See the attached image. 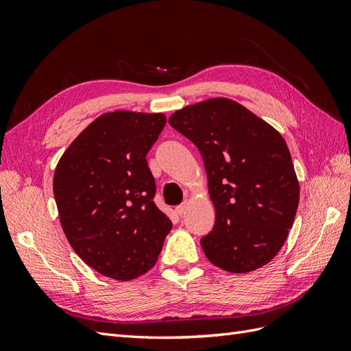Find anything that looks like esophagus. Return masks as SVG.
I'll return each instance as SVG.
<instances>
[{
    "label": "esophagus",
    "mask_w": 351,
    "mask_h": 351,
    "mask_svg": "<svg viewBox=\"0 0 351 351\" xmlns=\"http://www.w3.org/2000/svg\"><path fill=\"white\" fill-rule=\"evenodd\" d=\"M186 208H187V202H184V204H182L180 206H177V208H176L177 215L183 217V215H184V212H186Z\"/></svg>",
    "instance_id": "obj_1"
}]
</instances>
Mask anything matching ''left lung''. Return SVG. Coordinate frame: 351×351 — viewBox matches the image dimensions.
I'll return each instance as SVG.
<instances>
[{
    "mask_svg": "<svg viewBox=\"0 0 351 351\" xmlns=\"http://www.w3.org/2000/svg\"><path fill=\"white\" fill-rule=\"evenodd\" d=\"M168 123L204 159L215 206V226L200 239L209 262L234 274L271 262L293 227L300 193L282 136L227 98L189 105Z\"/></svg>",
    "mask_w": 351,
    "mask_h": 351,
    "instance_id": "obj_1",
    "label": "left lung"
}]
</instances>
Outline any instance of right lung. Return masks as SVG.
Listing matches in <instances>:
<instances>
[{
    "instance_id": "obj_1",
    "label": "right lung",
    "mask_w": 351,
    "mask_h": 351,
    "mask_svg": "<svg viewBox=\"0 0 351 351\" xmlns=\"http://www.w3.org/2000/svg\"><path fill=\"white\" fill-rule=\"evenodd\" d=\"M165 121L164 114H102L56 168L62 231L84 263L112 280L130 281L149 271L173 227L155 205L146 161Z\"/></svg>"
}]
</instances>
